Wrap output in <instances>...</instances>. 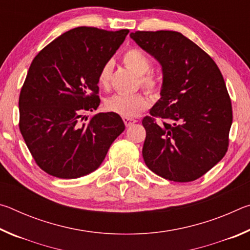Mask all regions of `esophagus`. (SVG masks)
Listing matches in <instances>:
<instances>
[{
	"label": "esophagus",
	"instance_id": "34e87169",
	"mask_svg": "<svg viewBox=\"0 0 250 250\" xmlns=\"http://www.w3.org/2000/svg\"><path fill=\"white\" fill-rule=\"evenodd\" d=\"M122 119H124L125 125L126 126H130L131 125H133V124H135V122H137V120L132 119V118H129V117H124V118H122Z\"/></svg>",
	"mask_w": 250,
	"mask_h": 250
}]
</instances>
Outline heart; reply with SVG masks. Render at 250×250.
<instances>
[{"instance_id":"b5f03b06","label":"heart","mask_w":250,"mask_h":250,"mask_svg":"<svg viewBox=\"0 0 250 250\" xmlns=\"http://www.w3.org/2000/svg\"><path fill=\"white\" fill-rule=\"evenodd\" d=\"M125 65L129 67L139 76V83L143 88L152 94H156L161 89V82L158 76L151 73L152 61L149 55L139 48H130L122 56ZM112 62H104L100 68L98 75V83L101 87L109 86L112 74ZM151 100L142 92L134 94H116L105 100L104 105L108 111H111L122 117H134L142 110L146 109Z\"/></svg>"}]
</instances>
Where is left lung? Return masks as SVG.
I'll list each match as a JSON object with an SVG mask.
<instances>
[{"mask_svg": "<svg viewBox=\"0 0 250 250\" xmlns=\"http://www.w3.org/2000/svg\"><path fill=\"white\" fill-rule=\"evenodd\" d=\"M130 37L159 61L163 74L161 98L142 120L143 160L163 179L195 181L228 149L232 110L221 70L179 32L138 31Z\"/></svg>", "mask_w": 250, "mask_h": 250, "instance_id": "8db88e82", "label": "left lung"}]
</instances>
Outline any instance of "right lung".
<instances>
[{
	"instance_id": "obj_1",
	"label": "right lung",
	"mask_w": 250,
	"mask_h": 250,
	"mask_svg": "<svg viewBox=\"0 0 250 250\" xmlns=\"http://www.w3.org/2000/svg\"><path fill=\"white\" fill-rule=\"evenodd\" d=\"M128 33L76 27L33 59L20 94V130L36 164L49 175L77 179L94 172L124 132L117 113L83 120L84 112L100 104V68Z\"/></svg>"
}]
</instances>
